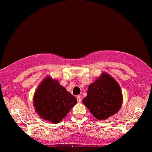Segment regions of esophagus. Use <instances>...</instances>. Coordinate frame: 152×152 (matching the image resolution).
<instances>
[{
  "label": "esophagus",
  "instance_id": "1",
  "mask_svg": "<svg viewBox=\"0 0 152 152\" xmlns=\"http://www.w3.org/2000/svg\"><path fill=\"white\" fill-rule=\"evenodd\" d=\"M76 99H77V102H81V96H78L76 97Z\"/></svg>",
  "mask_w": 152,
  "mask_h": 152
}]
</instances>
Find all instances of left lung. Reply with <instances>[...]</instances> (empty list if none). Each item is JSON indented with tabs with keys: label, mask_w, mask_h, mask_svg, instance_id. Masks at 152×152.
<instances>
[{
	"label": "left lung",
	"mask_w": 152,
	"mask_h": 152,
	"mask_svg": "<svg viewBox=\"0 0 152 152\" xmlns=\"http://www.w3.org/2000/svg\"><path fill=\"white\" fill-rule=\"evenodd\" d=\"M83 103L94 117L105 120L116 114L121 108V88L111 76L103 73L100 78L89 85Z\"/></svg>",
	"instance_id": "1"
}]
</instances>
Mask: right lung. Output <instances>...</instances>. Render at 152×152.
I'll list each match as a JSON object with an SVG mask.
<instances>
[{
	"instance_id": "add662e5",
	"label": "right lung",
	"mask_w": 152,
	"mask_h": 152,
	"mask_svg": "<svg viewBox=\"0 0 152 152\" xmlns=\"http://www.w3.org/2000/svg\"><path fill=\"white\" fill-rule=\"evenodd\" d=\"M76 103L74 96L50 77L41 82L34 94L36 112L43 119L54 124L61 121Z\"/></svg>"
}]
</instances>
